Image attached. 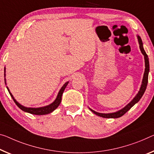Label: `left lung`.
I'll return each instance as SVG.
<instances>
[{"mask_svg": "<svg viewBox=\"0 0 154 154\" xmlns=\"http://www.w3.org/2000/svg\"><path fill=\"white\" fill-rule=\"evenodd\" d=\"M137 38H138V43H139V47H140V49L142 54H143L144 58H145V72H144L143 79V81H142V84H141L140 90H139V91L138 92V94H136V96H135L133 98V100L130 102L129 103L127 104V105L125 106V107L117 111V112H116L108 113H98V112H95V111H94L93 109H91V108H89L92 112H93L94 113H95L96 115L98 116L105 118H118L121 117L122 116H123L125 113L128 112V111L132 107H133L135 104H136L139 100H140L142 96H143L144 93H145L146 88V85H147V83H148V75H149V58H148L147 54H146L145 49H144V48H143V41H142V40H141V38L139 36H137Z\"/></svg>", "mask_w": 154, "mask_h": 154, "instance_id": "1", "label": "left lung"}]
</instances>
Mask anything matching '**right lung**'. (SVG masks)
<instances>
[{"instance_id": "add662e5", "label": "right lung", "mask_w": 154, "mask_h": 154, "mask_svg": "<svg viewBox=\"0 0 154 154\" xmlns=\"http://www.w3.org/2000/svg\"><path fill=\"white\" fill-rule=\"evenodd\" d=\"M4 71H5V74H4L5 83V85H7L6 79H5V67ZM68 83H69V81L65 82V83L63 85V86L61 87V89H60V91H59V92H58L57 97H56L55 100H54L52 103L49 104V105H47V106H45V107H36H36H25V106H23L22 105H20V104L18 103V102L16 101V99L14 98L13 95L11 94L10 91H9V89L8 87V86H7V89H8L9 94H10L11 98H13V100L14 101V103H16V105H17L21 110H23V112L32 113V114H34V115H45V114H48V113H50L52 112H54V111L58 107L59 105L60 104L61 100H62V95H63V94L64 92V90L65 89L66 87H67V85H68Z\"/></svg>"}]
</instances>
